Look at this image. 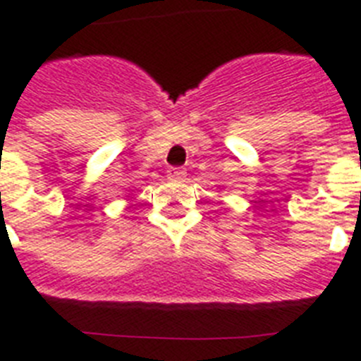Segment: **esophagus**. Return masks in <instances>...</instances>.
Wrapping results in <instances>:
<instances>
[{"mask_svg": "<svg viewBox=\"0 0 361 361\" xmlns=\"http://www.w3.org/2000/svg\"><path fill=\"white\" fill-rule=\"evenodd\" d=\"M184 177H186V171L183 167H169L167 169V178H171V180H180Z\"/></svg>", "mask_w": 361, "mask_h": 361, "instance_id": "obj_1", "label": "esophagus"}]
</instances>
